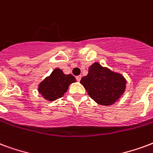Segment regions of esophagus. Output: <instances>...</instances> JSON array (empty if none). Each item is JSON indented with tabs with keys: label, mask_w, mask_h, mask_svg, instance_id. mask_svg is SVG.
Segmentation results:
<instances>
[{
	"label": "esophagus",
	"mask_w": 153,
	"mask_h": 153,
	"mask_svg": "<svg viewBox=\"0 0 153 153\" xmlns=\"http://www.w3.org/2000/svg\"><path fill=\"white\" fill-rule=\"evenodd\" d=\"M76 81H81V75L77 76L76 77Z\"/></svg>",
	"instance_id": "1"
}]
</instances>
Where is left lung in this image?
<instances>
[{
  "label": "left lung",
  "instance_id": "1",
  "mask_svg": "<svg viewBox=\"0 0 153 153\" xmlns=\"http://www.w3.org/2000/svg\"><path fill=\"white\" fill-rule=\"evenodd\" d=\"M80 82L90 98L103 106L115 103L126 88V80L121 73L112 72L99 63L90 66L88 75L81 78Z\"/></svg>",
  "mask_w": 153,
  "mask_h": 153
}]
</instances>
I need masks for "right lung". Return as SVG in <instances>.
Returning a JSON list of instances; mask_svg holds the SVG:
<instances>
[{
    "mask_svg": "<svg viewBox=\"0 0 153 153\" xmlns=\"http://www.w3.org/2000/svg\"><path fill=\"white\" fill-rule=\"evenodd\" d=\"M76 82L72 75H66L59 68H55L38 85V92L48 101H54L63 96L70 85Z\"/></svg>",
    "mask_w": 153,
    "mask_h": 153,
    "instance_id": "add662e5",
    "label": "right lung"
}]
</instances>
